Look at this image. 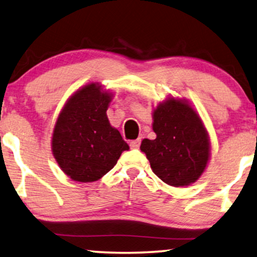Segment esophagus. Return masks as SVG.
<instances>
[{"label": "esophagus", "instance_id": "1", "mask_svg": "<svg viewBox=\"0 0 257 257\" xmlns=\"http://www.w3.org/2000/svg\"><path fill=\"white\" fill-rule=\"evenodd\" d=\"M139 146H140V139L132 140V142L130 143V147H131V149H133V150L139 149Z\"/></svg>", "mask_w": 257, "mask_h": 257}]
</instances>
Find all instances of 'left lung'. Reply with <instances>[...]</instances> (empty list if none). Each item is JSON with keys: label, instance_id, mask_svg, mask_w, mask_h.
<instances>
[{"label": "left lung", "instance_id": "left-lung-1", "mask_svg": "<svg viewBox=\"0 0 257 257\" xmlns=\"http://www.w3.org/2000/svg\"><path fill=\"white\" fill-rule=\"evenodd\" d=\"M157 138L144 139L153 173L167 185L182 187L195 182L205 172L210 156L207 130L187 101L168 98L153 110Z\"/></svg>", "mask_w": 257, "mask_h": 257}]
</instances>
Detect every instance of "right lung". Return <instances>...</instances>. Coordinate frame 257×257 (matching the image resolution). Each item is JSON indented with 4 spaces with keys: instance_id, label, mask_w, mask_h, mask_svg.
<instances>
[{
    "instance_id": "1",
    "label": "right lung",
    "mask_w": 257,
    "mask_h": 257,
    "mask_svg": "<svg viewBox=\"0 0 257 257\" xmlns=\"http://www.w3.org/2000/svg\"><path fill=\"white\" fill-rule=\"evenodd\" d=\"M112 93L90 83L76 91L59 113L51 149L58 166L78 182L97 181L130 147L108 121Z\"/></svg>"
}]
</instances>
